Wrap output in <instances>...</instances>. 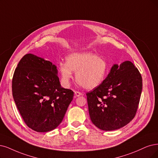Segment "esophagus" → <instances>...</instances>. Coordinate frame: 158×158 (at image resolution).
<instances>
[{"mask_svg": "<svg viewBox=\"0 0 158 158\" xmlns=\"http://www.w3.org/2000/svg\"><path fill=\"white\" fill-rule=\"evenodd\" d=\"M75 95L76 97H79V96H82L83 94L80 92H78V91H75Z\"/></svg>", "mask_w": 158, "mask_h": 158, "instance_id": "34e87169", "label": "esophagus"}]
</instances>
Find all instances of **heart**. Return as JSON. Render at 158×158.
<instances>
[{"mask_svg": "<svg viewBox=\"0 0 158 158\" xmlns=\"http://www.w3.org/2000/svg\"><path fill=\"white\" fill-rule=\"evenodd\" d=\"M62 83L69 86L76 72V79L84 89L91 90L100 86L106 79L108 64L103 58L92 52H75L69 55L66 62L58 66Z\"/></svg>", "mask_w": 158, "mask_h": 158, "instance_id": "b5f03b06", "label": "heart"}]
</instances>
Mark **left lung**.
<instances>
[{
    "label": "left lung",
    "mask_w": 158,
    "mask_h": 158,
    "mask_svg": "<svg viewBox=\"0 0 158 158\" xmlns=\"http://www.w3.org/2000/svg\"><path fill=\"white\" fill-rule=\"evenodd\" d=\"M142 89L141 75L131 62L114 64L103 82L86 93L92 123L104 131L127 125L135 117Z\"/></svg>",
    "instance_id": "left-lung-1"
}]
</instances>
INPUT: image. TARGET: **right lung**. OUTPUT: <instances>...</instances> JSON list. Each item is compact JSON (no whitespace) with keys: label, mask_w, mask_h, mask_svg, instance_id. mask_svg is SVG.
<instances>
[{"label":"right lung","mask_w":158,"mask_h":158,"mask_svg":"<svg viewBox=\"0 0 158 158\" xmlns=\"http://www.w3.org/2000/svg\"><path fill=\"white\" fill-rule=\"evenodd\" d=\"M55 64L32 54L23 56L15 68L12 95L22 118L37 132L59 125L73 100V92L61 86Z\"/></svg>","instance_id":"obj_1"}]
</instances>
